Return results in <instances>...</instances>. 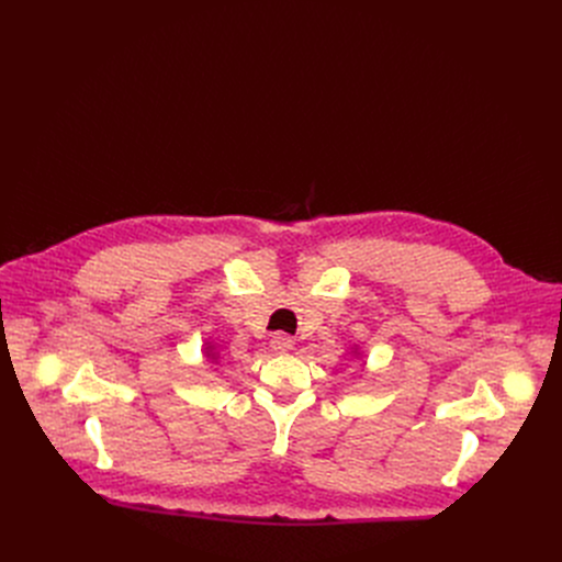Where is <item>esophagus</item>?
<instances>
[{
  "label": "esophagus",
  "mask_w": 562,
  "mask_h": 562,
  "mask_svg": "<svg viewBox=\"0 0 562 562\" xmlns=\"http://www.w3.org/2000/svg\"><path fill=\"white\" fill-rule=\"evenodd\" d=\"M271 348H273L276 352H289V350L293 348V339L286 337V335H276V337L271 339Z\"/></svg>",
  "instance_id": "esophagus-1"
}]
</instances>
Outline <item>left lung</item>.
Instances as JSON below:
<instances>
[{
    "instance_id": "obj_1",
    "label": "left lung",
    "mask_w": 562,
    "mask_h": 562,
    "mask_svg": "<svg viewBox=\"0 0 562 562\" xmlns=\"http://www.w3.org/2000/svg\"><path fill=\"white\" fill-rule=\"evenodd\" d=\"M356 356H358V348H356Z\"/></svg>"
}]
</instances>
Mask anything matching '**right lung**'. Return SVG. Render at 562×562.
I'll list each match as a JSON object with an SVG mask.
<instances>
[{"label": "right lung", "instance_id": "1", "mask_svg": "<svg viewBox=\"0 0 562 562\" xmlns=\"http://www.w3.org/2000/svg\"><path fill=\"white\" fill-rule=\"evenodd\" d=\"M204 358L212 360L214 364H218V352H216V348L212 346V341H206V346H204Z\"/></svg>", "mask_w": 562, "mask_h": 562}]
</instances>
